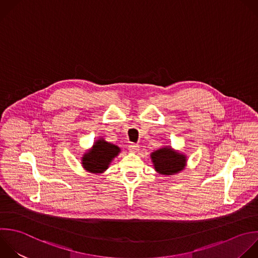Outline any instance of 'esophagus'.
<instances>
[{"label": "esophagus", "instance_id": "obj_1", "mask_svg": "<svg viewBox=\"0 0 258 258\" xmlns=\"http://www.w3.org/2000/svg\"><path fill=\"white\" fill-rule=\"evenodd\" d=\"M128 150L132 152V153H137L139 150H140V147L136 144H131L128 146Z\"/></svg>", "mask_w": 258, "mask_h": 258}]
</instances>
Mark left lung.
<instances>
[{"label":"left lung","instance_id":"obj_1","mask_svg":"<svg viewBox=\"0 0 258 258\" xmlns=\"http://www.w3.org/2000/svg\"><path fill=\"white\" fill-rule=\"evenodd\" d=\"M151 161L157 173L163 176H173L186 167L187 157L171 146H163L150 154Z\"/></svg>","mask_w":258,"mask_h":258}]
</instances>
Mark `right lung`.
<instances>
[{
	"label": "right lung",
	"mask_w": 258,
	"mask_h": 258,
	"mask_svg": "<svg viewBox=\"0 0 258 258\" xmlns=\"http://www.w3.org/2000/svg\"><path fill=\"white\" fill-rule=\"evenodd\" d=\"M120 152L121 150L118 146L106 142L103 138H98L93 143V146L81 157L82 167L87 172L102 174Z\"/></svg>",
	"instance_id": "right-lung-1"
}]
</instances>
